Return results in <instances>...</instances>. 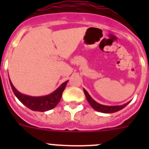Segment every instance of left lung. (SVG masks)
<instances>
[{"instance_id": "1", "label": "left lung", "mask_w": 149, "mask_h": 149, "mask_svg": "<svg viewBox=\"0 0 149 149\" xmlns=\"http://www.w3.org/2000/svg\"><path fill=\"white\" fill-rule=\"evenodd\" d=\"M84 92L85 95H86V99H87L88 102L91 105V107L94 110H97L98 112H101V113H116V112L123 109L124 107H125L130 103V101H129L127 103L123 105H120V106H106V105H102L101 104H98V102H96L95 100H93L92 97L89 95V93H87V91L85 89H84Z\"/></svg>"}]
</instances>
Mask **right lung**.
Listing matches in <instances>:
<instances>
[{"label": "right lung", "mask_w": 149, "mask_h": 149, "mask_svg": "<svg viewBox=\"0 0 149 149\" xmlns=\"http://www.w3.org/2000/svg\"><path fill=\"white\" fill-rule=\"evenodd\" d=\"M10 83L15 95L24 105H25L27 107L33 111L45 112L54 108L60 102L62 94L66 86L68 81L62 84L60 86H59L51 94L45 96H41V97H33V96L22 94L14 87L10 80Z\"/></svg>", "instance_id": "right-lung-1"}]
</instances>
